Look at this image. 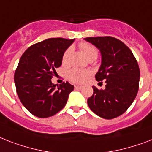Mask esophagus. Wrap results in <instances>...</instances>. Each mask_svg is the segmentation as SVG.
<instances>
[{
  "label": "esophagus",
  "instance_id": "obj_1",
  "mask_svg": "<svg viewBox=\"0 0 152 152\" xmlns=\"http://www.w3.org/2000/svg\"><path fill=\"white\" fill-rule=\"evenodd\" d=\"M82 86H75V89L76 90H80V89H82Z\"/></svg>",
  "mask_w": 152,
  "mask_h": 152
}]
</instances>
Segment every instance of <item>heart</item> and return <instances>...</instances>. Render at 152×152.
Masks as SVG:
<instances>
[{"mask_svg": "<svg viewBox=\"0 0 152 152\" xmlns=\"http://www.w3.org/2000/svg\"><path fill=\"white\" fill-rule=\"evenodd\" d=\"M79 47L89 60L96 59L98 56V49L95 46H94L93 44H89L87 42H82L79 44ZM72 51H73V48L72 47H69L64 52L62 55V60H61L64 65H67L70 63ZM90 76H91V72L89 70L80 69L77 68L72 69L67 72L68 80L74 83H83L88 80Z\"/></svg>", "mask_w": 152, "mask_h": 152, "instance_id": "b5f03b06", "label": "heart"}]
</instances>
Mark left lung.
<instances>
[{"label":"left lung","instance_id":"8db88e82","mask_svg":"<svg viewBox=\"0 0 152 152\" xmlns=\"http://www.w3.org/2000/svg\"><path fill=\"white\" fill-rule=\"evenodd\" d=\"M102 53V65L95 75L97 81L106 83L104 90L94 87L87 99L91 111L103 119H112L123 114L137 94L140 69L131 50L112 37L85 38Z\"/></svg>","mask_w":152,"mask_h":152}]
</instances>
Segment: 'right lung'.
Returning a JSON list of instances; mask_svg holds the SVG:
<instances>
[{
  "label": "right lung",
  "mask_w": 152,
  "mask_h": 152,
  "mask_svg": "<svg viewBox=\"0 0 152 152\" xmlns=\"http://www.w3.org/2000/svg\"><path fill=\"white\" fill-rule=\"evenodd\" d=\"M74 39L49 38L33 44L21 57L15 72L16 92L24 107L39 118L61 111L74 87L63 82L56 87L51 79L61 65L62 55Z\"/></svg>",
  "instance_id": "right-lung-1"
}]
</instances>
